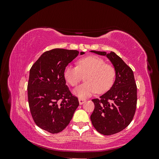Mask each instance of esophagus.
I'll use <instances>...</instances> for the list:
<instances>
[{"instance_id": "obj_1", "label": "esophagus", "mask_w": 159, "mask_h": 159, "mask_svg": "<svg viewBox=\"0 0 159 159\" xmlns=\"http://www.w3.org/2000/svg\"><path fill=\"white\" fill-rule=\"evenodd\" d=\"M85 99H81V98H79V103H80V105H81V104H83L84 102H85Z\"/></svg>"}]
</instances>
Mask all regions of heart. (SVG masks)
Returning a JSON list of instances; mask_svg holds the SVG:
<instances>
[{
    "instance_id": "1",
    "label": "heart",
    "mask_w": 159,
    "mask_h": 159,
    "mask_svg": "<svg viewBox=\"0 0 159 159\" xmlns=\"http://www.w3.org/2000/svg\"><path fill=\"white\" fill-rule=\"evenodd\" d=\"M84 83L74 90L80 98L84 99L98 91L102 93L112 87L116 77L115 67L98 56H88L78 61V66L68 64L64 71L66 81L72 87L79 84L85 75Z\"/></svg>"
}]
</instances>
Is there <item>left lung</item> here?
Returning a JSON list of instances; mask_svg holds the SVG:
<instances>
[{"label":"left lung","instance_id":"obj_1","mask_svg":"<svg viewBox=\"0 0 159 159\" xmlns=\"http://www.w3.org/2000/svg\"><path fill=\"white\" fill-rule=\"evenodd\" d=\"M91 52L106 56L116 70L112 87L99 98L92 99L95 108L90 117L97 131L111 135L123 131L132 121L137 108V85L131 68L115 52Z\"/></svg>","mask_w":159,"mask_h":159}]
</instances>
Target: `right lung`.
I'll use <instances>...</instances> for the list:
<instances>
[{"label": "right lung", "instance_id": "right-lung-1", "mask_svg": "<svg viewBox=\"0 0 159 159\" xmlns=\"http://www.w3.org/2000/svg\"><path fill=\"white\" fill-rule=\"evenodd\" d=\"M78 54V50L52 49L43 53L30 70L27 89L30 113L36 125L50 133L63 131L79 105L64 76L66 66Z\"/></svg>", "mask_w": 159, "mask_h": 159}]
</instances>
